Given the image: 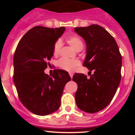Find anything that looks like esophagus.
<instances>
[{
	"mask_svg": "<svg viewBox=\"0 0 135 135\" xmlns=\"http://www.w3.org/2000/svg\"><path fill=\"white\" fill-rule=\"evenodd\" d=\"M69 75H70V78H73V73H69Z\"/></svg>",
	"mask_w": 135,
	"mask_h": 135,
	"instance_id": "esophagus-1",
	"label": "esophagus"
}]
</instances>
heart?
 <instances>
[{"label": "heart", "mask_w": 135, "mask_h": 135, "mask_svg": "<svg viewBox=\"0 0 135 135\" xmlns=\"http://www.w3.org/2000/svg\"><path fill=\"white\" fill-rule=\"evenodd\" d=\"M66 42L76 51L81 50L84 47V43L81 39L76 35H73L66 38ZM62 46V42L60 40L55 42L54 46L53 53L55 56L59 55L60 50ZM80 65V61L78 59H69L62 58L60 59L57 62V65L59 68L66 71H73L76 66Z\"/></svg>", "instance_id": "b5f03b06"}]
</instances>
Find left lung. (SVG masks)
I'll use <instances>...</instances> for the list:
<instances>
[{
	"label": "left lung",
	"mask_w": 135,
	"mask_h": 135,
	"mask_svg": "<svg viewBox=\"0 0 135 135\" xmlns=\"http://www.w3.org/2000/svg\"><path fill=\"white\" fill-rule=\"evenodd\" d=\"M74 31L86 44L83 65L89 73L93 72L90 78L79 73L73 76L78 85L76 105L85 112H97L110 104L116 93L121 80L122 55L115 39L101 26L75 27Z\"/></svg>",
	"instance_id": "8db88e82"
}]
</instances>
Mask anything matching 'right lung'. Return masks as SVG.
<instances>
[{"mask_svg":"<svg viewBox=\"0 0 135 135\" xmlns=\"http://www.w3.org/2000/svg\"><path fill=\"white\" fill-rule=\"evenodd\" d=\"M65 27H33L20 40L13 56V82L19 99L27 109L38 115L57 111L65 85L71 78L66 71L55 69L45 74L54 55L55 42Z\"/></svg>","mask_w":135,"mask_h":135,"instance_id":"add662e5","label":"right lung"}]
</instances>
